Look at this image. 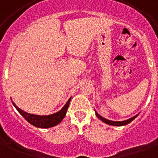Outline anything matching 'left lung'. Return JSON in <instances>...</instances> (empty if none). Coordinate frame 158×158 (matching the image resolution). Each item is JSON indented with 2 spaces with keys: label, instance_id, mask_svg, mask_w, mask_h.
I'll return each instance as SVG.
<instances>
[{
  "label": "left lung",
  "instance_id": "8db88e82",
  "mask_svg": "<svg viewBox=\"0 0 158 158\" xmlns=\"http://www.w3.org/2000/svg\"><path fill=\"white\" fill-rule=\"evenodd\" d=\"M95 112H96V110H95ZM96 115H97V116H98V117L99 119L102 120V121L105 122L106 124H107V125H115V126H122V125H127V124H129V123L131 122L132 120H135V118L138 116V115H135L134 117H131L130 119H128V120H124V121H113V120H107V119H106V118H103L102 116H101V115H99L98 113L96 112Z\"/></svg>",
  "mask_w": 158,
  "mask_h": 158
}]
</instances>
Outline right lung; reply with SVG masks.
Listing matches in <instances>:
<instances>
[{
	"label": "right lung",
	"mask_w": 158,
	"mask_h": 158,
	"mask_svg": "<svg viewBox=\"0 0 158 158\" xmlns=\"http://www.w3.org/2000/svg\"><path fill=\"white\" fill-rule=\"evenodd\" d=\"M71 98L68 100L66 104L63 106L61 110H59L58 112L49 115H33V114H29L25 111H23V110H21L20 108H19L13 102V105L15 106V107L17 109L19 112L20 113L21 115L25 119L28 123H30L31 125H33V126L38 128H50L56 126L58 125L59 123H60L64 117L66 115V111L69 107V102H70Z\"/></svg>",
	"instance_id": "right-lung-1"
}]
</instances>
